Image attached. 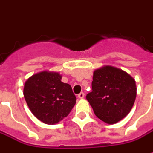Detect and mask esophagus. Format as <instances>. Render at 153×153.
I'll return each instance as SVG.
<instances>
[{"label":"esophagus","mask_w":153,"mask_h":153,"mask_svg":"<svg viewBox=\"0 0 153 153\" xmlns=\"http://www.w3.org/2000/svg\"><path fill=\"white\" fill-rule=\"evenodd\" d=\"M78 97L80 98V99H82V98L85 97V93L84 92H80L79 95H78Z\"/></svg>","instance_id":"34e87169"}]
</instances>
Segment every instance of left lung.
<instances>
[{"label": "left lung", "instance_id": "1", "mask_svg": "<svg viewBox=\"0 0 153 153\" xmlns=\"http://www.w3.org/2000/svg\"><path fill=\"white\" fill-rule=\"evenodd\" d=\"M91 86L86 99L98 119L113 124L129 114L136 97V85L128 73L103 66L93 73Z\"/></svg>", "mask_w": 153, "mask_h": 153}]
</instances>
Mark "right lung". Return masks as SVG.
<instances>
[{"instance_id":"add662e5","label":"right lung","mask_w":153,"mask_h":153,"mask_svg":"<svg viewBox=\"0 0 153 153\" xmlns=\"http://www.w3.org/2000/svg\"><path fill=\"white\" fill-rule=\"evenodd\" d=\"M61 79L59 73L42 71L29 77L24 84V99L29 110L44 124H57L76 103L71 85Z\"/></svg>"}]
</instances>
